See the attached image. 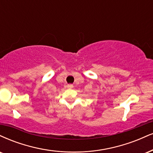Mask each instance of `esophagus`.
Wrapping results in <instances>:
<instances>
[{"mask_svg": "<svg viewBox=\"0 0 153 153\" xmlns=\"http://www.w3.org/2000/svg\"><path fill=\"white\" fill-rule=\"evenodd\" d=\"M68 88H73V85L72 84H69V85H68Z\"/></svg>", "mask_w": 153, "mask_h": 153, "instance_id": "34e87169", "label": "esophagus"}]
</instances>
